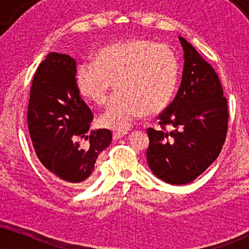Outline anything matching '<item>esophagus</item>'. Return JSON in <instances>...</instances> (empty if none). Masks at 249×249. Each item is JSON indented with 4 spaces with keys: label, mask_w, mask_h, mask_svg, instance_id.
<instances>
[{
    "label": "esophagus",
    "mask_w": 249,
    "mask_h": 249,
    "mask_svg": "<svg viewBox=\"0 0 249 249\" xmlns=\"http://www.w3.org/2000/svg\"><path fill=\"white\" fill-rule=\"evenodd\" d=\"M125 135H127V131H114V133H113V140L118 141L125 136Z\"/></svg>",
    "instance_id": "1"
}]
</instances>
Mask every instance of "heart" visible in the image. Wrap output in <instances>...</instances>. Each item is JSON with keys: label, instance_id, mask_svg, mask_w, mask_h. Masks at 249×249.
I'll return each mask as SVG.
<instances>
[{"label": "heart", "instance_id": "obj_1", "mask_svg": "<svg viewBox=\"0 0 249 249\" xmlns=\"http://www.w3.org/2000/svg\"><path fill=\"white\" fill-rule=\"evenodd\" d=\"M178 62L170 47L150 40L129 39L100 48L93 62L78 64L76 88L98 106L108 100L114 83L118 96L100 116L103 127L125 130L144 114H157L170 104L177 88Z\"/></svg>", "mask_w": 249, "mask_h": 249}]
</instances>
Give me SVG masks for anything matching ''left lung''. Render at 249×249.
Wrapping results in <instances>:
<instances>
[{
	"instance_id": "obj_1",
	"label": "left lung",
	"mask_w": 249,
	"mask_h": 249,
	"mask_svg": "<svg viewBox=\"0 0 249 249\" xmlns=\"http://www.w3.org/2000/svg\"><path fill=\"white\" fill-rule=\"evenodd\" d=\"M183 73L173 101L159 114L161 129L148 128L146 160L156 177L186 185L216 160L228 133V100L216 71L182 36ZM172 125V130H166Z\"/></svg>"
}]
</instances>
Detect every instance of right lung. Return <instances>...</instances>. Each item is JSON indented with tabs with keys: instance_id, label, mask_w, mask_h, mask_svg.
<instances>
[{
	"instance_id": "add662e5",
	"label": "right lung",
	"mask_w": 249,
	"mask_h": 249,
	"mask_svg": "<svg viewBox=\"0 0 249 249\" xmlns=\"http://www.w3.org/2000/svg\"><path fill=\"white\" fill-rule=\"evenodd\" d=\"M76 69L72 57L54 52L39 64L31 85L27 127L36 156L52 178L79 188L92 179L112 133L89 130L93 114L76 88ZM82 140L88 143L82 147Z\"/></svg>"
}]
</instances>
